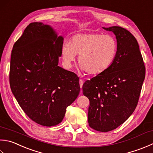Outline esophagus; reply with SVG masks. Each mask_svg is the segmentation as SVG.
<instances>
[{"label":"esophagus","instance_id":"1","mask_svg":"<svg viewBox=\"0 0 153 153\" xmlns=\"http://www.w3.org/2000/svg\"><path fill=\"white\" fill-rule=\"evenodd\" d=\"M83 83V80H82V79H79V85H80V88H82Z\"/></svg>","mask_w":153,"mask_h":153}]
</instances>
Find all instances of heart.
Here are the masks:
<instances>
[{
	"mask_svg": "<svg viewBox=\"0 0 153 153\" xmlns=\"http://www.w3.org/2000/svg\"><path fill=\"white\" fill-rule=\"evenodd\" d=\"M115 38L100 33L78 34L71 37L70 43L62 47V58L65 66L71 67L79 55L82 70L90 75H98L108 69L117 53Z\"/></svg>",
	"mask_w": 153,
	"mask_h": 153,
	"instance_id": "heart-1",
	"label": "heart"
}]
</instances>
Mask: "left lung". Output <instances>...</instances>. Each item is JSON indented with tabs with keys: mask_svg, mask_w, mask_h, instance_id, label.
Instances as JSON below:
<instances>
[{
	"mask_svg": "<svg viewBox=\"0 0 153 153\" xmlns=\"http://www.w3.org/2000/svg\"><path fill=\"white\" fill-rule=\"evenodd\" d=\"M103 28L115 35L118 50L111 65L83 85L89 99L91 128L108 132L132 115L138 103L145 77V67L136 38L120 26Z\"/></svg>",
	"mask_w": 153,
	"mask_h": 153,
	"instance_id": "left-lung-1",
	"label": "left lung"
}]
</instances>
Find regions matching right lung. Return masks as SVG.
<instances>
[{
	"label": "right lung",
	"instance_id": "1",
	"mask_svg": "<svg viewBox=\"0 0 153 153\" xmlns=\"http://www.w3.org/2000/svg\"><path fill=\"white\" fill-rule=\"evenodd\" d=\"M63 41L50 25L32 22L12 50V92L28 117L42 126L61 123L80 91L77 75L58 65Z\"/></svg>",
	"mask_w": 153,
	"mask_h": 153
}]
</instances>
